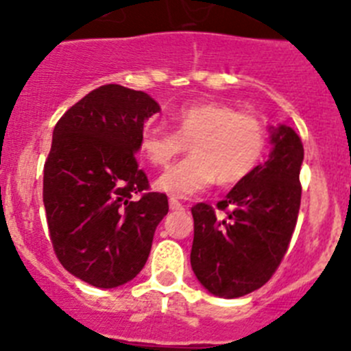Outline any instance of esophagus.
Masks as SVG:
<instances>
[{"label": "esophagus", "mask_w": 351, "mask_h": 351, "mask_svg": "<svg viewBox=\"0 0 351 351\" xmlns=\"http://www.w3.org/2000/svg\"><path fill=\"white\" fill-rule=\"evenodd\" d=\"M169 206H170V209H172V210H182V209H184V206L179 202L178 198H170Z\"/></svg>", "instance_id": "esophagus-1"}]
</instances>
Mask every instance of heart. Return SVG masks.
Returning a JSON list of instances; mask_svg holds the SVG:
<instances>
[{
  "label": "heart",
  "instance_id": "heart-1",
  "mask_svg": "<svg viewBox=\"0 0 351 351\" xmlns=\"http://www.w3.org/2000/svg\"><path fill=\"white\" fill-rule=\"evenodd\" d=\"M176 132L145 128L138 151L154 167H167L186 144L191 156L161 173L160 191L188 198L209 188L216 179L230 186L250 176L267 145V130L260 117L239 112L234 105L200 101L186 105L173 116Z\"/></svg>",
  "mask_w": 351,
  "mask_h": 351
}]
</instances>
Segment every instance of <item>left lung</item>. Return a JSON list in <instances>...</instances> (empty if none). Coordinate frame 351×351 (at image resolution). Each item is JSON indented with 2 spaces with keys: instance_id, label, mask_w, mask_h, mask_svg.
Masks as SVG:
<instances>
[{
  "instance_id": "left-lung-1",
  "label": "left lung",
  "mask_w": 351,
  "mask_h": 351,
  "mask_svg": "<svg viewBox=\"0 0 351 351\" xmlns=\"http://www.w3.org/2000/svg\"><path fill=\"white\" fill-rule=\"evenodd\" d=\"M269 160L230 190L218 209L191 207V269L207 291L237 299L271 280L288 250L300 207V137L290 126H271Z\"/></svg>"
}]
</instances>
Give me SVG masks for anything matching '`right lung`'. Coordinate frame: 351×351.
<instances>
[{
	"mask_svg": "<svg viewBox=\"0 0 351 351\" xmlns=\"http://www.w3.org/2000/svg\"><path fill=\"white\" fill-rule=\"evenodd\" d=\"M156 112L160 105L147 93L107 84L54 126L43 167L49 234L61 265L91 287L132 281L169 213L167 195L147 191L135 160L145 121Z\"/></svg>",
	"mask_w": 351,
	"mask_h": 351,
	"instance_id": "1",
	"label": "right lung"
}]
</instances>
